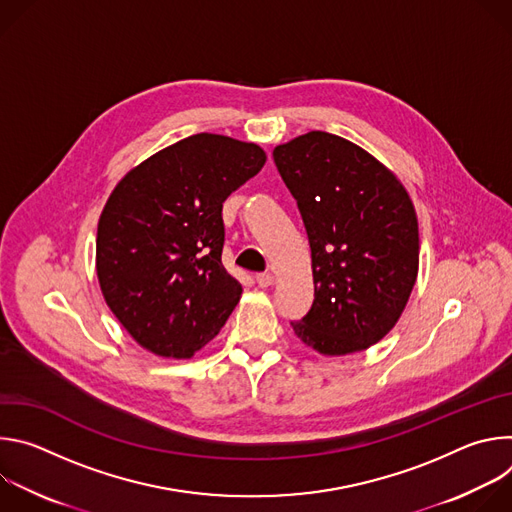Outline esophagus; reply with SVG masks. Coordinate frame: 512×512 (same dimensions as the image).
<instances>
[{"instance_id":"esophagus-1","label":"esophagus","mask_w":512,"mask_h":512,"mask_svg":"<svg viewBox=\"0 0 512 512\" xmlns=\"http://www.w3.org/2000/svg\"><path fill=\"white\" fill-rule=\"evenodd\" d=\"M255 281H257L259 287L265 289V287H269V285L273 283V275H271V273H259V275L255 277Z\"/></svg>"}]
</instances>
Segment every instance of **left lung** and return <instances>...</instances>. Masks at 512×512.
Listing matches in <instances>:
<instances>
[{
  "label": "left lung",
  "instance_id": "8db88e82",
  "mask_svg": "<svg viewBox=\"0 0 512 512\" xmlns=\"http://www.w3.org/2000/svg\"><path fill=\"white\" fill-rule=\"evenodd\" d=\"M273 160L312 249L314 304L291 322L324 356L367 350L401 318L419 269V229L399 178L356 143L310 131Z\"/></svg>",
  "mask_w": 512,
  "mask_h": 512
}]
</instances>
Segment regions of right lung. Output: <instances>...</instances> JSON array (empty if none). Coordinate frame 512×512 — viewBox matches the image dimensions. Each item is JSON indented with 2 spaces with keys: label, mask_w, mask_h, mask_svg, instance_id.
Returning <instances> with one entry per match:
<instances>
[{
  "label": "right lung",
  "mask_w": 512,
  "mask_h": 512,
  "mask_svg": "<svg viewBox=\"0 0 512 512\" xmlns=\"http://www.w3.org/2000/svg\"><path fill=\"white\" fill-rule=\"evenodd\" d=\"M267 156L257 143L196 133L129 170L97 227V277L119 324L145 350L192 358L229 320L223 202Z\"/></svg>",
  "instance_id": "right-lung-1"
}]
</instances>
